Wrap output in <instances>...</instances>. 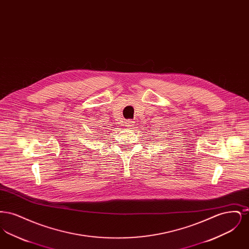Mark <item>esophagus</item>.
Wrapping results in <instances>:
<instances>
[{"mask_svg":"<svg viewBox=\"0 0 249 249\" xmlns=\"http://www.w3.org/2000/svg\"><path fill=\"white\" fill-rule=\"evenodd\" d=\"M133 125H134V121H133V120L129 119V120H126V121H125V126H126V127H132Z\"/></svg>","mask_w":249,"mask_h":249,"instance_id":"obj_1","label":"esophagus"}]
</instances>
